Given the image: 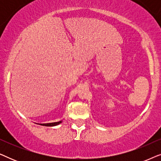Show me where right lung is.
<instances>
[{"instance_id":"1","label":"right lung","mask_w":161,"mask_h":161,"mask_svg":"<svg viewBox=\"0 0 161 161\" xmlns=\"http://www.w3.org/2000/svg\"><path fill=\"white\" fill-rule=\"evenodd\" d=\"M61 123V121L60 122H53V123H47V124H39L41 125H43V126H48V127H52V126H56V125H58Z\"/></svg>"}]
</instances>
